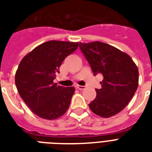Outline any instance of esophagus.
<instances>
[{
    "mask_svg": "<svg viewBox=\"0 0 152 152\" xmlns=\"http://www.w3.org/2000/svg\"><path fill=\"white\" fill-rule=\"evenodd\" d=\"M76 88L78 89H81V90H82V89H86V86H79V85H77V86H76Z\"/></svg>",
    "mask_w": 152,
    "mask_h": 152,
    "instance_id": "esophagus-1",
    "label": "esophagus"
}]
</instances>
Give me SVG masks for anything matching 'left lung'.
Masks as SVG:
<instances>
[{"label": "left lung", "mask_w": 152, "mask_h": 152, "mask_svg": "<svg viewBox=\"0 0 152 152\" xmlns=\"http://www.w3.org/2000/svg\"><path fill=\"white\" fill-rule=\"evenodd\" d=\"M80 49L92 68L94 75L102 74L101 89L89 104L96 115L108 118L127 106L138 88L139 70L126 53L107 43L95 41L79 43Z\"/></svg>", "instance_id": "obj_1"}]
</instances>
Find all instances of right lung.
<instances>
[{
	"instance_id": "right-lung-1",
	"label": "right lung",
	"mask_w": 152,
	"mask_h": 152,
	"mask_svg": "<svg viewBox=\"0 0 152 152\" xmlns=\"http://www.w3.org/2000/svg\"><path fill=\"white\" fill-rule=\"evenodd\" d=\"M78 42L50 40L34 48L20 63L15 82L19 94L31 111L46 120H55L67 111L75 87L54 82L66 57L77 50Z\"/></svg>"
}]
</instances>
